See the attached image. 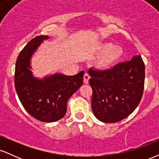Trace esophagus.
<instances>
[{
    "label": "esophagus",
    "instance_id": "34e87169",
    "mask_svg": "<svg viewBox=\"0 0 159 159\" xmlns=\"http://www.w3.org/2000/svg\"><path fill=\"white\" fill-rule=\"evenodd\" d=\"M90 75H89V74L87 73H85L84 75V84H88L89 83V80H90Z\"/></svg>",
    "mask_w": 159,
    "mask_h": 159
}]
</instances>
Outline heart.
Here are the masks:
<instances>
[{
	"label": "heart",
	"mask_w": 159,
	"mask_h": 159,
	"mask_svg": "<svg viewBox=\"0 0 159 159\" xmlns=\"http://www.w3.org/2000/svg\"><path fill=\"white\" fill-rule=\"evenodd\" d=\"M98 55L96 66L101 70L112 69L123 59L124 50L120 45H114L111 42H105L98 45L96 48Z\"/></svg>",
	"instance_id": "heart-1"
}]
</instances>
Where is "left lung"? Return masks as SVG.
Listing matches in <instances>:
<instances>
[{
	"mask_svg": "<svg viewBox=\"0 0 159 159\" xmlns=\"http://www.w3.org/2000/svg\"><path fill=\"white\" fill-rule=\"evenodd\" d=\"M88 72L92 110L99 121L116 123L135 110L141 100L145 79V66L140 54L109 70L90 68Z\"/></svg>",
	"mask_w": 159,
	"mask_h": 159,
	"instance_id": "8db88e82",
	"label": "left lung"
}]
</instances>
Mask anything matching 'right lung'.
Wrapping results in <instances>:
<instances>
[{"label": "right lung", "instance_id": "add662e5", "mask_svg": "<svg viewBox=\"0 0 159 159\" xmlns=\"http://www.w3.org/2000/svg\"><path fill=\"white\" fill-rule=\"evenodd\" d=\"M48 36H39L30 40L17 58L15 69V87L24 108L33 117L52 123L62 119L66 113L69 98L83 84L84 72L75 75L62 73L35 77L32 72L31 58Z\"/></svg>", "mask_w": 159, "mask_h": 159}]
</instances>
